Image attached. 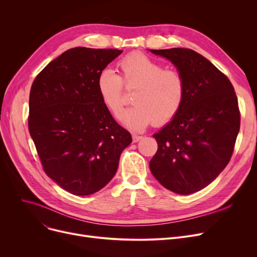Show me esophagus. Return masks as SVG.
I'll return each mask as SVG.
<instances>
[{"label":"esophagus","instance_id":"34e87169","mask_svg":"<svg viewBox=\"0 0 257 257\" xmlns=\"http://www.w3.org/2000/svg\"><path fill=\"white\" fill-rule=\"evenodd\" d=\"M143 139L142 136H137V134H134V136H132V141L133 143H138L139 141H141Z\"/></svg>","mask_w":257,"mask_h":257}]
</instances>
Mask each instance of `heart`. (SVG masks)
Listing matches in <instances>:
<instances>
[{
	"instance_id": "obj_1",
	"label": "heart",
	"mask_w": 257,
	"mask_h": 257,
	"mask_svg": "<svg viewBox=\"0 0 257 257\" xmlns=\"http://www.w3.org/2000/svg\"><path fill=\"white\" fill-rule=\"evenodd\" d=\"M120 76L103 70L97 79V89L106 109L115 118L123 113L127 89L133 92L136 103L124 113V124L132 130H143L152 121L165 125L176 116L185 100V80L174 69H165L156 60L134 52L117 63Z\"/></svg>"
}]
</instances>
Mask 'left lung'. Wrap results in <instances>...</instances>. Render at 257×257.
<instances>
[{"label": "left lung", "mask_w": 257, "mask_h": 257, "mask_svg": "<svg viewBox=\"0 0 257 257\" xmlns=\"http://www.w3.org/2000/svg\"><path fill=\"white\" fill-rule=\"evenodd\" d=\"M150 51L171 60L186 87L179 113L153 136L158 149L150 170L168 190L190 195L211 183L230 161L240 126L237 98L230 80L199 53Z\"/></svg>", "instance_id": "1"}]
</instances>
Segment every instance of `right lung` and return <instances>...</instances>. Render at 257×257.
Segmentation results:
<instances>
[{
    "label": "right lung",
    "instance_id": "right-lung-1",
    "mask_svg": "<svg viewBox=\"0 0 257 257\" xmlns=\"http://www.w3.org/2000/svg\"><path fill=\"white\" fill-rule=\"evenodd\" d=\"M123 51L77 47L40 72L30 90L28 125L45 173L63 190L87 196L115 175L132 142L102 103L99 74Z\"/></svg>",
    "mask_w": 257,
    "mask_h": 257
}]
</instances>
